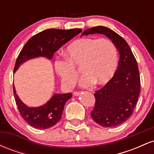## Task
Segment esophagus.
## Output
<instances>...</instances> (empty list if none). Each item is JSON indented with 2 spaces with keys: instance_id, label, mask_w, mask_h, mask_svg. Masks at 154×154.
I'll use <instances>...</instances> for the list:
<instances>
[{
  "instance_id": "34e87169",
  "label": "esophagus",
  "mask_w": 154,
  "mask_h": 154,
  "mask_svg": "<svg viewBox=\"0 0 154 154\" xmlns=\"http://www.w3.org/2000/svg\"><path fill=\"white\" fill-rule=\"evenodd\" d=\"M81 94L80 92H74V95H75V96H78V95H79Z\"/></svg>"
}]
</instances>
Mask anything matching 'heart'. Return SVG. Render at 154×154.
Wrapping results in <instances>:
<instances>
[{
    "instance_id": "1",
    "label": "heart",
    "mask_w": 154,
    "mask_h": 154,
    "mask_svg": "<svg viewBox=\"0 0 154 154\" xmlns=\"http://www.w3.org/2000/svg\"><path fill=\"white\" fill-rule=\"evenodd\" d=\"M66 59H56L54 67L64 87L75 86L79 76L75 66H82L85 74L79 85L88 88L95 82L103 85L110 81L118 65V54L114 43L108 38H85L76 40L66 48Z\"/></svg>"
}]
</instances>
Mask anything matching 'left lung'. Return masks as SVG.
Returning <instances> with one entry per match:
<instances>
[{
	"label": "left lung",
	"mask_w": 154,
	"mask_h": 154,
	"mask_svg": "<svg viewBox=\"0 0 154 154\" xmlns=\"http://www.w3.org/2000/svg\"><path fill=\"white\" fill-rule=\"evenodd\" d=\"M104 35L114 43L119 54L118 68L101 89L95 91V103L91 115L105 128L116 127L126 122L133 112L140 92V79L137 61L130 46L119 35L106 26L85 29L82 35Z\"/></svg>",
	"instance_id": "8db88e82"
}]
</instances>
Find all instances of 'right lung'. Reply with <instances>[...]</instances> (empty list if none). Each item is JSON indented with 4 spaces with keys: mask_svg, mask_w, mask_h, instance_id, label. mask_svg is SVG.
<instances>
[{
    "mask_svg": "<svg viewBox=\"0 0 154 154\" xmlns=\"http://www.w3.org/2000/svg\"><path fill=\"white\" fill-rule=\"evenodd\" d=\"M82 32L81 29L68 30L48 29L38 33L26 42L16 61L14 72L24 62L29 59L45 57L51 60L55 52ZM14 94L19 113L28 125L37 129H48L54 126L61 119L65 103L72 98V93H54L51 99L43 106L29 107L20 100L16 93L14 85Z\"/></svg>",
    "mask_w": 154,
    "mask_h": 154,
    "instance_id": "1",
    "label": "right lung"
}]
</instances>
